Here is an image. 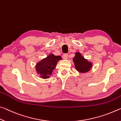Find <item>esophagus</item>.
Segmentation results:
<instances>
[{"label": "esophagus", "mask_w": 121, "mask_h": 121, "mask_svg": "<svg viewBox=\"0 0 121 121\" xmlns=\"http://www.w3.org/2000/svg\"><path fill=\"white\" fill-rule=\"evenodd\" d=\"M68 58V53H64L63 55V58L64 59H67Z\"/></svg>", "instance_id": "1"}]
</instances>
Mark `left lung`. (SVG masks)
Returning <instances> with one entry per match:
<instances>
[{
	"label": "left lung",
	"instance_id": "8db88e82",
	"mask_svg": "<svg viewBox=\"0 0 121 121\" xmlns=\"http://www.w3.org/2000/svg\"><path fill=\"white\" fill-rule=\"evenodd\" d=\"M73 61L76 70L80 72H87L92 68V63L85 59L79 52L76 53V56L73 59Z\"/></svg>",
	"mask_w": 121,
	"mask_h": 121
}]
</instances>
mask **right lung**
Wrapping results in <instances>:
<instances>
[{
    "mask_svg": "<svg viewBox=\"0 0 121 121\" xmlns=\"http://www.w3.org/2000/svg\"><path fill=\"white\" fill-rule=\"evenodd\" d=\"M60 59H62L60 56L49 55L46 58L37 63L36 70L37 73L40 74V77L42 78H49L52 74V71L56 68L57 62Z\"/></svg>",
    "mask_w": 121,
    "mask_h": 121,
    "instance_id": "obj_1",
    "label": "right lung"
}]
</instances>
